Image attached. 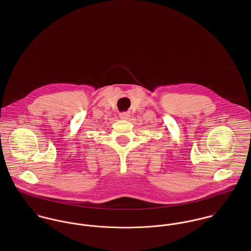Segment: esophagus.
<instances>
[{"mask_svg":"<svg viewBox=\"0 0 251 251\" xmlns=\"http://www.w3.org/2000/svg\"><path fill=\"white\" fill-rule=\"evenodd\" d=\"M120 118L123 120H128L130 118V113L129 112H123L120 114Z\"/></svg>","mask_w":251,"mask_h":251,"instance_id":"esophagus-1","label":"esophagus"}]
</instances>
